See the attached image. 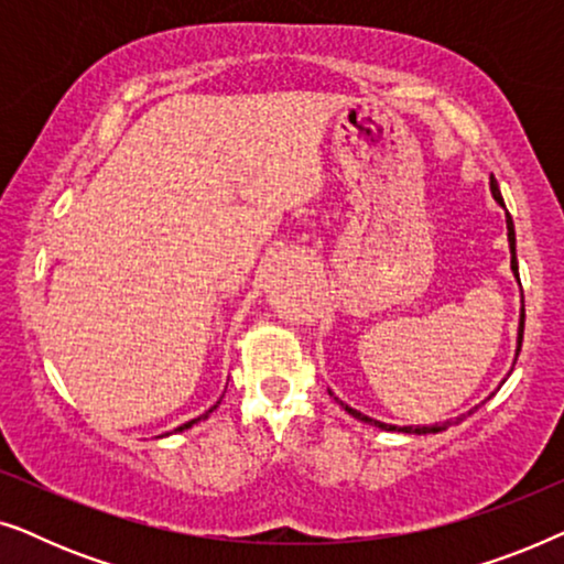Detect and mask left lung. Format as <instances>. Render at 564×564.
<instances>
[{"instance_id":"left-lung-1","label":"left lung","mask_w":564,"mask_h":564,"mask_svg":"<svg viewBox=\"0 0 564 564\" xmlns=\"http://www.w3.org/2000/svg\"><path fill=\"white\" fill-rule=\"evenodd\" d=\"M490 192H492V199H496V203L503 207L506 210V205H503V197H500V189H498V182L492 180L490 176ZM506 230H508V249H511V272H513V276H516V282H519V288H521V280H519V259H516V230H513V220H511V215H508V210H506ZM523 318H527V313H523V292H521V315H519V334H516V357H513V365H516V359H519V351H521V341H523ZM511 375V372H508ZM506 375V377H508ZM506 377H503V382H506ZM500 382V384H503ZM498 384V388H500ZM330 392V390H328ZM330 395H334V392H330ZM336 403H341V408L349 415H354V419L357 421H361V423H369V426H377V429H382V431H398V434H438V431H446L452 426V421H444V423H434V426H392V423H382V421H377V419H369V415H365L361 411H357V408H351V405H346L344 400H338L336 398ZM473 413V411H469ZM462 419H465V415H459L457 421L454 423H459Z\"/></svg>"}]
</instances>
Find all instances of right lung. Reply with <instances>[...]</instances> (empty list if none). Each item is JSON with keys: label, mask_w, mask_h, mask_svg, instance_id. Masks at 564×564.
I'll list each match as a JSON object with an SVG mask.
<instances>
[{"label": "right lung", "mask_w": 564, "mask_h": 564, "mask_svg": "<svg viewBox=\"0 0 564 564\" xmlns=\"http://www.w3.org/2000/svg\"><path fill=\"white\" fill-rule=\"evenodd\" d=\"M218 403H220V400H218ZM218 403H215V405H213V408H210V411H207V413H203V415H199V419H192V421H187V423H182V426H180V429H174V431H184V429L195 426V423H197V421H203V419H207V415H210V413L215 411V408H218ZM164 436H169V434H164Z\"/></svg>", "instance_id": "1"}]
</instances>
